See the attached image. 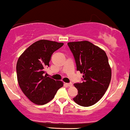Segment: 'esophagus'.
<instances>
[{"mask_svg": "<svg viewBox=\"0 0 130 130\" xmlns=\"http://www.w3.org/2000/svg\"><path fill=\"white\" fill-rule=\"evenodd\" d=\"M66 84V85H67L68 87H72V83H69V84Z\"/></svg>", "mask_w": 130, "mask_h": 130, "instance_id": "1", "label": "esophagus"}]
</instances>
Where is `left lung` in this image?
<instances>
[{"label": "left lung", "mask_w": 130, "mask_h": 130, "mask_svg": "<svg viewBox=\"0 0 130 130\" xmlns=\"http://www.w3.org/2000/svg\"><path fill=\"white\" fill-rule=\"evenodd\" d=\"M68 45L75 58L77 70L84 74V82L74 85L78 94L73 100L81 106H91L103 96L110 82L108 58L103 49L87 40Z\"/></svg>", "instance_id": "1"}]
</instances>
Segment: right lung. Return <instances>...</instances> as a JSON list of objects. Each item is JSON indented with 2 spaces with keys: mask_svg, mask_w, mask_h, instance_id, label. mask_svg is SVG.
Listing matches in <instances>:
<instances>
[{
  "mask_svg": "<svg viewBox=\"0 0 130 130\" xmlns=\"http://www.w3.org/2000/svg\"><path fill=\"white\" fill-rule=\"evenodd\" d=\"M63 43L40 40L34 42L21 54L17 64V79L20 88L30 101L43 105L53 100L63 86L62 81L44 75L52 55Z\"/></svg>",
  "mask_w": 130,
  "mask_h": 130,
  "instance_id": "1",
  "label": "right lung"
}]
</instances>
